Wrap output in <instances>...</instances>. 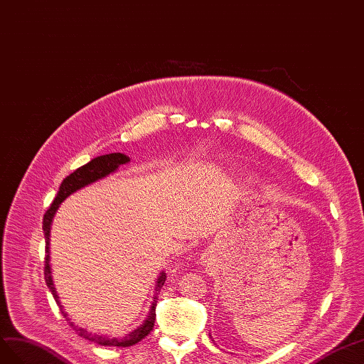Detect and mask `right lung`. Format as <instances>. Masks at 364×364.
Masks as SVG:
<instances>
[{
	"label": "right lung",
	"instance_id": "right-lung-1",
	"mask_svg": "<svg viewBox=\"0 0 364 364\" xmlns=\"http://www.w3.org/2000/svg\"><path fill=\"white\" fill-rule=\"evenodd\" d=\"M129 157L124 154L120 152H112V154H107V155H100V157L92 159L91 161H88L87 164L80 166L79 169H76L73 173H70L67 178L60 183L59 186V192L56 195L55 201L51 203V205L48 207V210L44 215V221H43V230H44V236H46V267H44V279L46 284L50 288L51 294H53L56 304L60 309V313L64 314V317L67 318V321L70 323V326L75 329L80 337H84L90 341H95V343L100 345V346H119V348H128L139 343L140 340H143L146 337L149 332L154 328V321H155V306H157V294L161 289V287L164 285L166 280V273H160L159 279H157V285H155V296H154V302L151 305L149 309V316L146 317V320L143 321V325H140L137 329H134L129 334H127L122 338L112 337L109 338L108 336H99L96 332H88L84 328H79L75 325V321H71L67 316V313L64 311V306H62L59 296L56 293V288L53 284V277H51V267H50V228H51V221H53V216L56 213V210L59 209L60 203L64 201L65 198L71 193L77 192L79 189L85 188V186L96 183L97 180L105 178L109 173L116 172L122 164L129 163Z\"/></svg>",
	"mask_w": 364,
	"mask_h": 364
}]
</instances>
